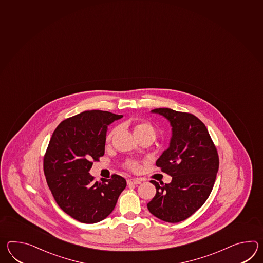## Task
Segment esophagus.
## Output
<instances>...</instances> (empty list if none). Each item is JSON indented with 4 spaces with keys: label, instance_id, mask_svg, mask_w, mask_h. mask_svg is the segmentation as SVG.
I'll list each match as a JSON object with an SVG mask.
<instances>
[{
    "label": "esophagus",
    "instance_id": "34e87169",
    "mask_svg": "<svg viewBox=\"0 0 263 263\" xmlns=\"http://www.w3.org/2000/svg\"><path fill=\"white\" fill-rule=\"evenodd\" d=\"M140 183H141V180L139 179V178H131V179L127 180V184L128 185H138V184H140Z\"/></svg>",
    "mask_w": 263,
    "mask_h": 263
}]
</instances>
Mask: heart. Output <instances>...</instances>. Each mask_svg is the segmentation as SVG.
I'll return each instance as SVG.
<instances>
[{
	"mask_svg": "<svg viewBox=\"0 0 263 263\" xmlns=\"http://www.w3.org/2000/svg\"><path fill=\"white\" fill-rule=\"evenodd\" d=\"M133 131L134 134L139 140L141 139H151V140H155L156 136H157V128L153 123L145 121V120H140V121H136L133 123ZM116 133V129L111 130L110 132L107 135L106 137V141L110 142L111 140L113 139L114 135ZM125 168L132 171V172H137L139 171L140 168V165L138 161L136 160H127L125 164H124Z\"/></svg>",
	"mask_w": 263,
	"mask_h": 263,
	"instance_id": "obj_1",
	"label": "heart"
}]
</instances>
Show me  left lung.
<instances>
[{"label": "left lung", "instance_id": "obj_1", "mask_svg": "<svg viewBox=\"0 0 263 263\" xmlns=\"http://www.w3.org/2000/svg\"><path fill=\"white\" fill-rule=\"evenodd\" d=\"M152 112L168 119L173 127L170 147L156 162L161 172L172 176V182L159 185L151 181L157 193L147 208L164 222H181L210 196L219 169L216 146L204 123L192 113L171 108Z\"/></svg>", "mask_w": 263, "mask_h": 263}]
</instances>
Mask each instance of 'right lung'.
<instances>
[{"instance_id":"right-lung-1","label":"right lung","mask_w":263,"mask_h":263,"mask_svg":"<svg viewBox=\"0 0 263 263\" xmlns=\"http://www.w3.org/2000/svg\"><path fill=\"white\" fill-rule=\"evenodd\" d=\"M122 117L108 111H84L59 123L47 147L43 170L48 187L59 208L79 222L104 220L126 187L121 175L95 182L88 173L105 154L107 125Z\"/></svg>"}]
</instances>
